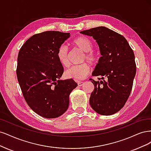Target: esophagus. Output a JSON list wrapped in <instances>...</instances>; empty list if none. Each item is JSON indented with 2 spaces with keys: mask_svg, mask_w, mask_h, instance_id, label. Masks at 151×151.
<instances>
[{
  "mask_svg": "<svg viewBox=\"0 0 151 151\" xmlns=\"http://www.w3.org/2000/svg\"><path fill=\"white\" fill-rule=\"evenodd\" d=\"M77 83H78V85L79 86H81L83 85V82H82V81H78Z\"/></svg>",
  "mask_w": 151,
  "mask_h": 151,
  "instance_id": "obj_1",
  "label": "esophagus"
}]
</instances>
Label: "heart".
Instances as JSON below:
<instances>
[{
	"label": "heart",
	"instance_id": "obj_1",
	"mask_svg": "<svg viewBox=\"0 0 151 151\" xmlns=\"http://www.w3.org/2000/svg\"><path fill=\"white\" fill-rule=\"evenodd\" d=\"M72 45L76 49L85 52L83 56V61H87L91 64H94L98 61V57L91 50H93V43L85 36L78 37L73 41ZM56 56L61 66L67 67L69 66V55L67 47L61 45L58 48ZM90 72V66L88 63H85L81 65L72 66L65 72V76L67 78L76 81H80L88 76Z\"/></svg>",
	"mask_w": 151,
	"mask_h": 151
}]
</instances>
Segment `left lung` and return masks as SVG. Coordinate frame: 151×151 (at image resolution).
<instances>
[{"label": "left lung", "mask_w": 151, "mask_h": 151, "mask_svg": "<svg viewBox=\"0 0 151 151\" xmlns=\"http://www.w3.org/2000/svg\"><path fill=\"white\" fill-rule=\"evenodd\" d=\"M93 37L99 46L101 56L96 65L93 76H100L90 97V104L96 113L113 115L124 106L132 88L136 73L133 50L120 34L104 27L81 31Z\"/></svg>", "instance_id": "1"}]
</instances>
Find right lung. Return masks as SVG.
I'll use <instances>...</instances> for the list:
<instances>
[{"mask_svg":"<svg viewBox=\"0 0 151 151\" xmlns=\"http://www.w3.org/2000/svg\"><path fill=\"white\" fill-rule=\"evenodd\" d=\"M70 37V33L45 31L31 37L19 50V85L28 105L42 117L54 119L64 114L71 92L78 86L71 79L60 80L64 69L56 53Z\"/></svg>","mask_w":151,"mask_h":151,"instance_id":"1","label":"right lung"}]
</instances>
